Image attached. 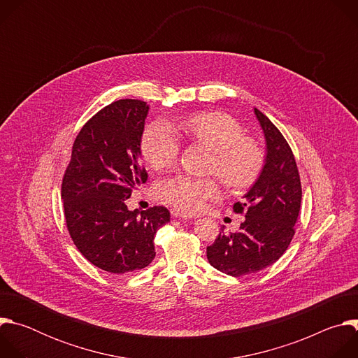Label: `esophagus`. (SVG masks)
<instances>
[{"label": "esophagus", "instance_id": "obj_1", "mask_svg": "<svg viewBox=\"0 0 358 358\" xmlns=\"http://www.w3.org/2000/svg\"><path fill=\"white\" fill-rule=\"evenodd\" d=\"M171 215L176 217V218H180V220H195L196 218V217H194V215H191V214H188L182 210H178V208L171 210Z\"/></svg>", "mask_w": 358, "mask_h": 358}]
</instances>
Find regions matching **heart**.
<instances>
[{"label": "heart", "instance_id": "b5f03b06", "mask_svg": "<svg viewBox=\"0 0 358 358\" xmlns=\"http://www.w3.org/2000/svg\"><path fill=\"white\" fill-rule=\"evenodd\" d=\"M191 141L213 151L210 170L215 171L231 189L249 188L264 167L261 145L243 136L242 126L222 112H199L185 117L178 129ZM180 141L176 131L163 122L151 123L141 136L144 160L156 170L170 167L178 156ZM157 194L162 201L184 211H198L207 199L220 195V185L213 177L176 174L163 180Z\"/></svg>", "mask_w": 358, "mask_h": 358}]
</instances>
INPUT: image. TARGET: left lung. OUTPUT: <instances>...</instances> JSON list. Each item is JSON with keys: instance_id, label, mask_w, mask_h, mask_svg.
<instances>
[{"instance_id": "obj_1", "label": "left lung", "mask_w": 358, "mask_h": 358, "mask_svg": "<svg viewBox=\"0 0 358 358\" xmlns=\"http://www.w3.org/2000/svg\"><path fill=\"white\" fill-rule=\"evenodd\" d=\"M265 136L266 156L258 180L234 203L235 213H245L236 232H220L207 248L208 262L229 276L257 273L275 264L287 249L300 211L301 185L294 156L278 127L258 109H253Z\"/></svg>"}]
</instances>
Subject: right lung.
Returning a JSON list of instances; mask_svg holds the SVG:
<instances>
[{
	"mask_svg": "<svg viewBox=\"0 0 358 358\" xmlns=\"http://www.w3.org/2000/svg\"><path fill=\"white\" fill-rule=\"evenodd\" d=\"M148 105L122 99L99 110L75 138L62 181L64 211L71 238L101 271L126 275L156 257L155 235L170 221L164 207L130 211L126 199L145 182L141 136Z\"/></svg>",
	"mask_w": 358,
	"mask_h": 358,
	"instance_id": "add662e5",
	"label": "right lung"
}]
</instances>
